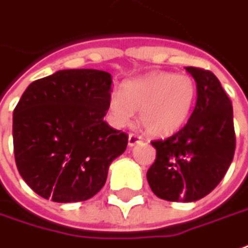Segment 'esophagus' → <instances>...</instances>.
I'll return each mask as SVG.
<instances>
[{
  "label": "esophagus",
  "instance_id": "obj_1",
  "mask_svg": "<svg viewBox=\"0 0 248 248\" xmlns=\"http://www.w3.org/2000/svg\"><path fill=\"white\" fill-rule=\"evenodd\" d=\"M142 140H140V136L135 135V134H129V136H128V146L129 147H134V146H136L138 143H140Z\"/></svg>",
  "mask_w": 248,
  "mask_h": 248
}]
</instances>
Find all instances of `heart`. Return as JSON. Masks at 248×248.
Masks as SVG:
<instances>
[{
	"label": "heart",
	"mask_w": 248,
	"mask_h": 248,
	"mask_svg": "<svg viewBox=\"0 0 248 248\" xmlns=\"http://www.w3.org/2000/svg\"><path fill=\"white\" fill-rule=\"evenodd\" d=\"M197 98L195 81L187 75L153 72L123 83L109 98L114 127L124 128L138 110L139 125L151 136L174 134L190 119Z\"/></svg>",
	"instance_id": "heart-1"
}]
</instances>
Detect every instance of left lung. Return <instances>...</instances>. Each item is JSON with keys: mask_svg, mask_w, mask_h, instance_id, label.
<instances>
[{"mask_svg": "<svg viewBox=\"0 0 248 248\" xmlns=\"http://www.w3.org/2000/svg\"><path fill=\"white\" fill-rule=\"evenodd\" d=\"M197 83V104L187 124L155 140L147 170L151 191L169 202H195L218 186L233 159L236 138L232 102L210 71L187 66Z\"/></svg>", "mask_w": 248, "mask_h": 248, "instance_id": "left-lung-1", "label": "left lung"}]
</instances>
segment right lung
I'll return each instance as SVG.
<instances>
[{
  "mask_svg": "<svg viewBox=\"0 0 248 248\" xmlns=\"http://www.w3.org/2000/svg\"><path fill=\"white\" fill-rule=\"evenodd\" d=\"M112 76L64 69L32 81L13 110V150L20 176L58 203L94 197L128 135L104 121Z\"/></svg>",
  "mask_w": 248,
  "mask_h": 248,
  "instance_id": "obj_1",
  "label": "right lung"
}]
</instances>
